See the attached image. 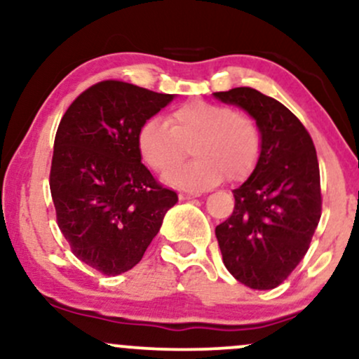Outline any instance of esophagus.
Returning <instances> with one entry per match:
<instances>
[{
  "instance_id": "34e87169",
  "label": "esophagus",
  "mask_w": 359,
  "mask_h": 359,
  "mask_svg": "<svg viewBox=\"0 0 359 359\" xmlns=\"http://www.w3.org/2000/svg\"><path fill=\"white\" fill-rule=\"evenodd\" d=\"M201 192L199 191H182L179 194L180 201H191L194 197H199Z\"/></svg>"
}]
</instances>
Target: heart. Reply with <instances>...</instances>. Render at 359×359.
I'll return each instance as SVG.
<instances>
[{
	"label": "heart",
	"instance_id": "obj_1",
	"mask_svg": "<svg viewBox=\"0 0 359 359\" xmlns=\"http://www.w3.org/2000/svg\"><path fill=\"white\" fill-rule=\"evenodd\" d=\"M167 125L150 118L140 126L137 145L143 162L167 172L193 148L196 160L172 169L165 182L177 189H208L229 180L246 179L262 154L257 123L224 104L189 101L168 114Z\"/></svg>",
	"mask_w": 359,
	"mask_h": 359
}]
</instances>
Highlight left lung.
<instances>
[{
    "label": "left lung",
    "instance_id": "1",
    "mask_svg": "<svg viewBox=\"0 0 359 359\" xmlns=\"http://www.w3.org/2000/svg\"><path fill=\"white\" fill-rule=\"evenodd\" d=\"M257 119L262 154L253 174L234 189L233 214L216 226L226 269L257 290L278 287L306 257L323 212L314 142L282 102L253 88L214 93Z\"/></svg>",
    "mask_w": 359,
    "mask_h": 359
}]
</instances>
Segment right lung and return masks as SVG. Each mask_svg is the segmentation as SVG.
Wrapping results in <instances>:
<instances>
[{"label":"right lung","instance_id":"1","mask_svg":"<svg viewBox=\"0 0 359 359\" xmlns=\"http://www.w3.org/2000/svg\"><path fill=\"white\" fill-rule=\"evenodd\" d=\"M174 100L101 81L74 100L57 128L50 192L57 224L81 262L114 277L142 259L177 192L142 163L138 130Z\"/></svg>","mask_w":359,"mask_h":359}]
</instances>
